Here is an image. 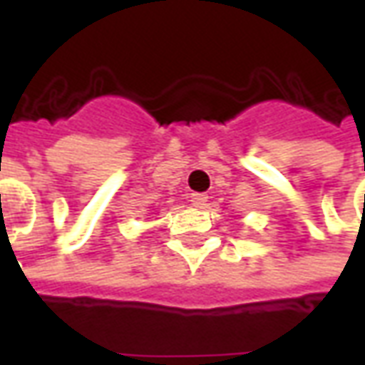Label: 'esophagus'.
Masks as SVG:
<instances>
[{
  "mask_svg": "<svg viewBox=\"0 0 365 365\" xmlns=\"http://www.w3.org/2000/svg\"><path fill=\"white\" fill-rule=\"evenodd\" d=\"M207 195L205 193H191L190 195V201H191V205L193 207H197V209H203V207L207 205Z\"/></svg>",
  "mask_w": 365,
  "mask_h": 365,
  "instance_id": "34e87169",
  "label": "esophagus"
}]
</instances>
